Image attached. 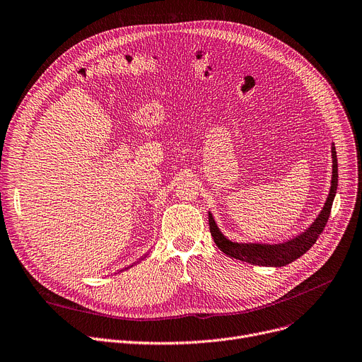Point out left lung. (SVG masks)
<instances>
[{
    "mask_svg": "<svg viewBox=\"0 0 362 362\" xmlns=\"http://www.w3.org/2000/svg\"><path fill=\"white\" fill-rule=\"evenodd\" d=\"M332 158H333V175H332V187L329 198L322 206L321 213L315 218V221L308 227V230L300 233L299 236L277 245H265V243H236L226 239L220 229L217 227L213 214L208 213V223H210V232L216 242V245L226 255L232 258L250 262L254 265H265V267H283L289 262L298 259L305 254L311 246L317 242L318 236L325 230L329 221L333 199L337 191V157L336 148L332 146Z\"/></svg>",
    "mask_w": 362,
    "mask_h": 362,
    "instance_id": "obj_1",
    "label": "left lung"
}]
</instances>
